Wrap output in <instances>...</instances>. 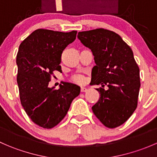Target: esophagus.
<instances>
[{
	"label": "esophagus",
	"instance_id": "esophagus-1",
	"mask_svg": "<svg viewBox=\"0 0 157 157\" xmlns=\"http://www.w3.org/2000/svg\"><path fill=\"white\" fill-rule=\"evenodd\" d=\"M87 91V89L85 88V87H81V89H80V92L81 93H84V92H86Z\"/></svg>",
	"mask_w": 157,
	"mask_h": 157
}]
</instances>
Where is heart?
<instances>
[{"label":"heart","mask_w":157,"mask_h":157,"mask_svg":"<svg viewBox=\"0 0 157 157\" xmlns=\"http://www.w3.org/2000/svg\"><path fill=\"white\" fill-rule=\"evenodd\" d=\"M71 80L75 83L83 84V83H86V77L83 75H82V74H75V75H74L71 77Z\"/></svg>","instance_id":"1"}]
</instances>
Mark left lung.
<instances>
[{"instance_id": "1", "label": "left lung", "mask_w": 157, "mask_h": 157, "mask_svg": "<svg viewBox=\"0 0 157 157\" xmlns=\"http://www.w3.org/2000/svg\"><path fill=\"white\" fill-rule=\"evenodd\" d=\"M77 37L94 55L91 84L102 86L96 89L100 97L92 110L105 127H118L137 106L140 69L132 50L119 35L102 28L80 32Z\"/></svg>"}]
</instances>
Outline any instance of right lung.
I'll return each mask as SVG.
<instances>
[{"instance_id": "add662e5", "label": "right lung", "mask_w": 157, "mask_h": 157, "mask_svg": "<svg viewBox=\"0 0 157 157\" xmlns=\"http://www.w3.org/2000/svg\"><path fill=\"white\" fill-rule=\"evenodd\" d=\"M77 31L70 33L38 29L19 47L17 81L22 105L32 121L44 128H52L67 115L71 102L80 92L77 85L60 84L49 88L54 71L59 65L64 48L74 42Z\"/></svg>"}]
</instances>
